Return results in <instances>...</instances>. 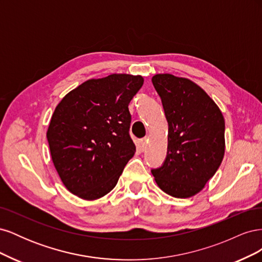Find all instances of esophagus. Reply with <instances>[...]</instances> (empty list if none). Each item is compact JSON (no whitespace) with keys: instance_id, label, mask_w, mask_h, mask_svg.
I'll list each match as a JSON object with an SVG mask.
<instances>
[{"instance_id":"1","label":"esophagus","mask_w":262,"mask_h":262,"mask_svg":"<svg viewBox=\"0 0 262 262\" xmlns=\"http://www.w3.org/2000/svg\"><path fill=\"white\" fill-rule=\"evenodd\" d=\"M146 144H147V139L146 138L141 139L139 141V143H138V147H139L140 150H144L145 147H146Z\"/></svg>"}]
</instances>
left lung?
<instances>
[{"mask_svg":"<svg viewBox=\"0 0 262 262\" xmlns=\"http://www.w3.org/2000/svg\"><path fill=\"white\" fill-rule=\"evenodd\" d=\"M152 83L168 122L167 155L152 171L164 192L189 198L214 176L225 152V121L200 86L184 77L156 74Z\"/></svg>","mask_w":262,"mask_h":262,"instance_id":"obj_1","label":"left lung"}]
</instances>
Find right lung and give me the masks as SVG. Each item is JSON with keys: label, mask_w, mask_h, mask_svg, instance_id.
<instances>
[{"label": "right lung", "mask_w": 262, "mask_h": 262, "mask_svg": "<svg viewBox=\"0 0 262 262\" xmlns=\"http://www.w3.org/2000/svg\"><path fill=\"white\" fill-rule=\"evenodd\" d=\"M143 77L112 74L67 94L47 131L52 162L70 192L95 200L112 191L136 153L129 104Z\"/></svg>", "instance_id": "right-lung-1"}]
</instances>
